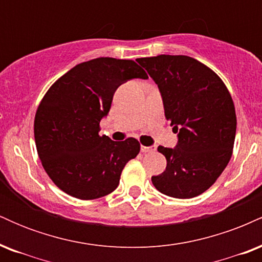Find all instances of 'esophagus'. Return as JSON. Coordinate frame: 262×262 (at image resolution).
<instances>
[{"label":"esophagus","mask_w":262,"mask_h":262,"mask_svg":"<svg viewBox=\"0 0 262 262\" xmlns=\"http://www.w3.org/2000/svg\"><path fill=\"white\" fill-rule=\"evenodd\" d=\"M156 150L155 146H144L141 145V151L143 152H154Z\"/></svg>","instance_id":"1"}]
</instances>
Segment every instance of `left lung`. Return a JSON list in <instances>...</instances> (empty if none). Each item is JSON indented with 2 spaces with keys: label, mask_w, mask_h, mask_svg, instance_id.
I'll return each instance as SVG.
<instances>
[{
  "label": "left lung",
  "mask_w": 262,
  "mask_h": 262,
  "mask_svg": "<svg viewBox=\"0 0 262 262\" xmlns=\"http://www.w3.org/2000/svg\"><path fill=\"white\" fill-rule=\"evenodd\" d=\"M137 61L160 90L165 117L177 133L173 149L159 146L166 169L152 176L158 191L173 198L203 193L223 172L236 132L234 102L221 77L186 55H158Z\"/></svg>",
  "instance_id": "obj_1"
}]
</instances>
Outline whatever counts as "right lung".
I'll return each instance as SVG.
<instances>
[{
  "label": "right lung",
  "mask_w": 262,
  "mask_h": 262,
  "mask_svg": "<svg viewBox=\"0 0 262 262\" xmlns=\"http://www.w3.org/2000/svg\"><path fill=\"white\" fill-rule=\"evenodd\" d=\"M132 79H148L133 60L97 58L81 62L53 83L34 118V139L45 172L65 193L96 200L118 187L125 164L139 154L134 138L100 135L113 95Z\"/></svg>",
  "instance_id": "obj_1"
}]
</instances>
